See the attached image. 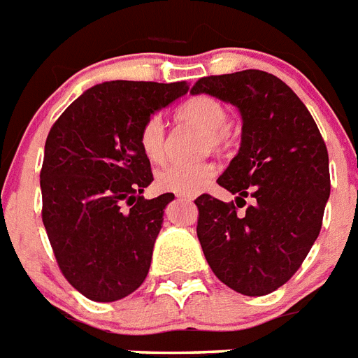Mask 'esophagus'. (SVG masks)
I'll list each match as a JSON object with an SVG mask.
<instances>
[{
  "mask_svg": "<svg viewBox=\"0 0 358 358\" xmlns=\"http://www.w3.org/2000/svg\"><path fill=\"white\" fill-rule=\"evenodd\" d=\"M178 199L184 200V202H193L194 196H193V194H178Z\"/></svg>",
  "mask_w": 358,
  "mask_h": 358,
  "instance_id": "1",
  "label": "esophagus"
}]
</instances>
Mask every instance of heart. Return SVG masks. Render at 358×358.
I'll use <instances>...</instances> for the list:
<instances>
[{
    "label": "heart",
    "instance_id": "obj_1",
    "mask_svg": "<svg viewBox=\"0 0 358 358\" xmlns=\"http://www.w3.org/2000/svg\"><path fill=\"white\" fill-rule=\"evenodd\" d=\"M176 121L180 124L194 127L204 132L202 152L224 154L231 145V134L228 130V110L219 99L211 95H194L187 99L176 110ZM139 147L152 162L159 164L167 150V132L164 119L152 115L139 130ZM215 165L211 162L199 164H173L156 173V185L162 191L178 194H196L213 180Z\"/></svg>",
    "mask_w": 358,
    "mask_h": 358
}]
</instances>
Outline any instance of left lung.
Masks as SVG:
<instances>
[{
  "label": "left lung",
  "instance_id": "left-lung-1",
  "mask_svg": "<svg viewBox=\"0 0 358 358\" xmlns=\"http://www.w3.org/2000/svg\"><path fill=\"white\" fill-rule=\"evenodd\" d=\"M191 94L215 95L243 115L239 154L217 180L237 200H194L206 261L235 292L270 294L298 272L320 234L331 191L325 141L300 97L266 71L209 75ZM248 196L255 204L237 214Z\"/></svg>",
  "mask_w": 358,
  "mask_h": 358
}]
</instances>
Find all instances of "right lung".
I'll list each match as a JSON object with an SVG mask.
<instances>
[{
  "mask_svg": "<svg viewBox=\"0 0 358 358\" xmlns=\"http://www.w3.org/2000/svg\"><path fill=\"white\" fill-rule=\"evenodd\" d=\"M187 90L185 80L97 84L49 130L40 171L42 220L58 268L88 300H121L149 274L174 194L141 196L152 171L139 130Z\"/></svg>",
  "mask_w": 358,
  "mask_h": 358,
  "instance_id": "add662e5",
  "label": "right lung"
}]
</instances>
